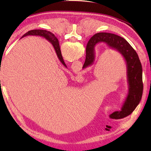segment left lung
<instances>
[{"instance_id":"obj_1","label":"left lung","mask_w":151,"mask_h":151,"mask_svg":"<svg viewBox=\"0 0 151 151\" xmlns=\"http://www.w3.org/2000/svg\"><path fill=\"white\" fill-rule=\"evenodd\" d=\"M104 42L108 45L118 50L124 58L127 65V76L129 85V95L120 111H114L110 117L120 119L128 116L133 112L139 104L142 97L143 70L138 55L132 46L123 37L114 34L101 32L91 37L86 46V60L83 68L91 65L94 61V47L95 45Z\"/></svg>"}]
</instances>
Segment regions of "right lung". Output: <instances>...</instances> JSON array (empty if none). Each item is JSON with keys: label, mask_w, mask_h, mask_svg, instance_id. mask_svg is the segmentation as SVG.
Instances as JSON below:
<instances>
[{"label": "right lung", "mask_w": 151, "mask_h": 151, "mask_svg": "<svg viewBox=\"0 0 151 151\" xmlns=\"http://www.w3.org/2000/svg\"><path fill=\"white\" fill-rule=\"evenodd\" d=\"M29 35H35V36H41L45 37L49 40L50 42L52 44V45L54 48V49L56 50V52L57 54V56L58 57L59 60L61 61L64 65H66L65 62H64L63 57L62 55V53H61L60 48V45H59V41L57 39V37L54 36L53 34H52L50 32H48L45 30H32L28 31L25 34H24L22 37L26 36H29Z\"/></svg>", "instance_id": "1"}]
</instances>
